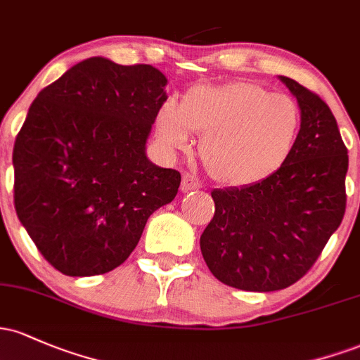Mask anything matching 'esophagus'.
Segmentation results:
<instances>
[{"instance_id": "obj_1", "label": "esophagus", "mask_w": 360, "mask_h": 360, "mask_svg": "<svg viewBox=\"0 0 360 360\" xmlns=\"http://www.w3.org/2000/svg\"><path fill=\"white\" fill-rule=\"evenodd\" d=\"M201 188V181L195 174H184L183 181H181V191L186 193V191H193V189H198Z\"/></svg>"}]
</instances>
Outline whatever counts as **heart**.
Wrapping results in <instances>:
<instances>
[{"mask_svg":"<svg viewBox=\"0 0 360 360\" xmlns=\"http://www.w3.org/2000/svg\"><path fill=\"white\" fill-rule=\"evenodd\" d=\"M301 129V110L285 96L252 82L195 85L181 98L162 102L155 135L172 152H186L193 133H203L200 155L212 179L250 186L289 159Z\"/></svg>","mask_w":360,"mask_h":360,"instance_id":"b5f03b06","label":"heart"}]
</instances>
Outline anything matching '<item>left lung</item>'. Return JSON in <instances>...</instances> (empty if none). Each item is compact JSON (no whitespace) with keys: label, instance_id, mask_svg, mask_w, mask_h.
I'll return each mask as SVG.
<instances>
[{"label":"left lung","instance_id":"8db88e82","mask_svg":"<svg viewBox=\"0 0 360 360\" xmlns=\"http://www.w3.org/2000/svg\"><path fill=\"white\" fill-rule=\"evenodd\" d=\"M280 80L301 108L294 150L259 183L213 189L215 213L200 238L213 276L240 290H280L301 280L345 215L349 155L333 112L318 94Z\"/></svg>","mask_w":360,"mask_h":360}]
</instances>
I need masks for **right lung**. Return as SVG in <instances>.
Instances as JSON below:
<instances>
[{
  "instance_id": "right-lung-1",
  "label": "right lung",
  "mask_w": 360,
  "mask_h": 360,
  "mask_svg": "<svg viewBox=\"0 0 360 360\" xmlns=\"http://www.w3.org/2000/svg\"><path fill=\"white\" fill-rule=\"evenodd\" d=\"M165 85L150 65L89 58L30 105L13 147L15 210L61 274L120 266L148 217L177 195L181 174L145 155Z\"/></svg>"
}]
</instances>
